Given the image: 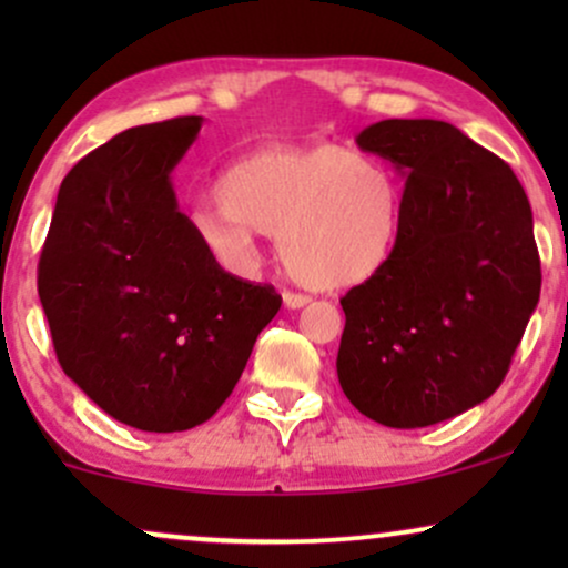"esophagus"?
<instances>
[{"instance_id":"esophagus-1","label":"esophagus","mask_w":568,"mask_h":568,"mask_svg":"<svg viewBox=\"0 0 568 568\" xmlns=\"http://www.w3.org/2000/svg\"><path fill=\"white\" fill-rule=\"evenodd\" d=\"M283 304L288 306V310H302V306L310 304V296H304V293L285 291V293H283Z\"/></svg>"}]
</instances>
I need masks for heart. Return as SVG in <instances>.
Returning a JSON list of instances; mask_svg holds the SVG:
<instances>
[{
  "instance_id": "1",
  "label": "heart",
  "mask_w": 568,
  "mask_h": 568,
  "mask_svg": "<svg viewBox=\"0 0 568 568\" xmlns=\"http://www.w3.org/2000/svg\"><path fill=\"white\" fill-rule=\"evenodd\" d=\"M216 207L192 216L200 243L230 270L258 258L256 232L277 237L293 280L315 291L368 283L393 262L406 226V186L389 165L338 143L264 146L216 181Z\"/></svg>"
}]
</instances>
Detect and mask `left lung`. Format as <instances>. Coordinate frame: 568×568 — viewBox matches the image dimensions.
I'll list each match as a JSON object with an SVG mask.
<instances>
[{
    "mask_svg": "<svg viewBox=\"0 0 568 568\" xmlns=\"http://www.w3.org/2000/svg\"><path fill=\"white\" fill-rule=\"evenodd\" d=\"M406 179L389 262L342 298L336 374L384 427H429L497 393L542 288L531 205L507 162L443 120L357 133Z\"/></svg>",
    "mask_w": 568,
    "mask_h": 568,
    "instance_id": "left-lung-1",
    "label": "left lung"
}]
</instances>
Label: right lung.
Wrapping results in <instances>:
<instances>
[{"label": "right lung", "mask_w": 568, "mask_h": 568, "mask_svg": "<svg viewBox=\"0 0 568 568\" xmlns=\"http://www.w3.org/2000/svg\"><path fill=\"white\" fill-rule=\"evenodd\" d=\"M200 128L202 116L130 128L77 162L39 258L58 363L143 433L211 419L283 304L226 275L179 211L173 171Z\"/></svg>", "instance_id": "add662e5"}]
</instances>
